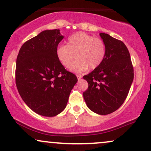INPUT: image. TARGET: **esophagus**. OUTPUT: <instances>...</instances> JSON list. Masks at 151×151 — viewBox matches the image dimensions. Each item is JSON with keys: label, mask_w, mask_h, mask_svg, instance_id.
Instances as JSON below:
<instances>
[{"label": "esophagus", "mask_w": 151, "mask_h": 151, "mask_svg": "<svg viewBox=\"0 0 151 151\" xmlns=\"http://www.w3.org/2000/svg\"><path fill=\"white\" fill-rule=\"evenodd\" d=\"M77 76L78 79V80H80V79H81V78H82V76H80V75H77V76Z\"/></svg>", "instance_id": "esophagus-1"}]
</instances>
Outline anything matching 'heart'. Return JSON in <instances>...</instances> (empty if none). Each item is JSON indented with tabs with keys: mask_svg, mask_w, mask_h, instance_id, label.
Returning a JSON list of instances; mask_svg holds the SVG:
<instances>
[{
	"mask_svg": "<svg viewBox=\"0 0 151 151\" xmlns=\"http://www.w3.org/2000/svg\"><path fill=\"white\" fill-rule=\"evenodd\" d=\"M75 53L78 59L70 67L72 71L95 69L105 58L106 45L102 39L78 32L68 37L67 45H59L56 49V57L65 68L70 66Z\"/></svg>",
	"mask_w": 151,
	"mask_h": 151,
	"instance_id": "heart-1",
	"label": "heart"
}]
</instances>
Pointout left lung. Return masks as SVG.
Returning <instances> with one entry per match:
<instances>
[{
	"label": "left lung",
	"mask_w": 151,
	"mask_h": 151,
	"mask_svg": "<svg viewBox=\"0 0 151 151\" xmlns=\"http://www.w3.org/2000/svg\"><path fill=\"white\" fill-rule=\"evenodd\" d=\"M106 56L98 68L83 76L88 88L83 93L87 106L98 114H111L124 103L134 80L130 54L123 42L100 33Z\"/></svg>",
	"instance_id": "left-lung-1"
}]
</instances>
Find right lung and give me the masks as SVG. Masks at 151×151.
<instances>
[{"label":"right lung","instance_id":"1","mask_svg":"<svg viewBox=\"0 0 151 151\" xmlns=\"http://www.w3.org/2000/svg\"><path fill=\"white\" fill-rule=\"evenodd\" d=\"M63 39L59 29L45 30L24 42L17 55V90L27 105L42 116L61 113L78 81L56 57V49Z\"/></svg>","mask_w":151,"mask_h":151}]
</instances>
